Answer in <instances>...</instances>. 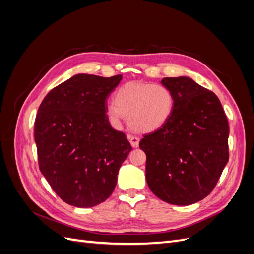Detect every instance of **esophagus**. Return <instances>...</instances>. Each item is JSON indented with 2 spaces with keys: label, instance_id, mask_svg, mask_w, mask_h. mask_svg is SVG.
<instances>
[{
  "label": "esophagus",
  "instance_id": "1",
  "mask_svg": "<svg viewBox=\"0 0 254 254\" xmlns=\"http://www.w3.org/2000/svg\"><path fill=\"white\" fill-rule=\"evenodd\" d=\"M128 140H129L130 144H131L132 147H137V146H139L140 139H139V137H137V136L129 134V135H128Z\"/></svg>",
  "mask_w": 254,
  "mask_h": 254
}]
</instances>
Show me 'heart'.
<instances>
[{
	"label": "heart",
	"instance_id": "1",
	"mask_svg": "<svg viewBox=\"0 0 254 254\" xmlns=\"http://www.w3.org/2000/svg\"><path fill=\"white\" fill-rule=\"evenodd\" d=\"M174 108L172 92L161 84L128 82L115 94V103L107 107L109 118L119 122L124 118L134 130L151 132L162 127Z\"/></svg>",
	"mask_w": 254,
	"mask_h": 254
}]
</instances>
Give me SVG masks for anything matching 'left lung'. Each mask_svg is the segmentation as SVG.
<instances>
[{
    "mask_svg": "<svg viewBox=\"0 0 254 254\" xmlns=\"http://www.w3.org/2000/svg\"><path fill=\"white\" fill-rule=\"evenodd\" d=\"M174 96L165 124L144 134L146 181L161 200L189 205L209 195L229 161V124L218 97L191 78L161 81Z\"/></svg>",
    "mask_w": 254,
    "mask_h": 254,
    "instance_id": "obj_1",
    "label": "left lung"
}]
</instances>
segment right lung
Masks as SVG:
<instances>
[{"label": "right lung", "instance_id": "obj_1", "mask_svg": "<svg viewBox=\"0 0 254 254\" xmlns=\"http://www.w3.org/2000/svg\"><path fill=\"white\" fill-rule=\"evenodd\" d=\"M121 80L122 75L77 74L51 90L38 109L40 172L67 204L91 207L109 198L132 149L106 113L107 99Z\"/></svg>", "mask_w": 254, "mask_h": 254}]
</instances>
